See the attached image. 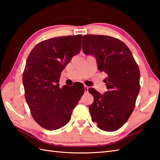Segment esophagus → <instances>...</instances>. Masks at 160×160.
<instances>
[{"label":"esophagus","instance_id":"34e87169","mask_svg":"<svg viewBox=\"0 0 160 160\" xmlns=\"http://www.w3.org/2000/svg\"><path fill=\"white\" fill-rule=\"evenodd\" d=\"M84 91H85L86 93H87L88 91H89V87H88V86H87V85H84Z\"/></svg>","mask_w":160,"mask_h":160}]
</instances>
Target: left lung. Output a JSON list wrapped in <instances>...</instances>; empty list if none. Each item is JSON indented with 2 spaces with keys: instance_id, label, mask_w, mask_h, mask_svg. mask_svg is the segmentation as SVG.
I'll return each mask as SVG.
<instances>
[{
  "instance_id": "8db88e82",
  "label": "left lung",
  "mask_w": 160,
  "mask_h": 160,
  "mask_svg": "<svg viewBox=\"0 0 160 160\" xmlns=\"http://www.w3.org/2000/svg\"><path fill=\"white\" fill-rule=\"evenodd\" d=\"M82 50L96 57L98 70L107 74L108 89L103 95L93 88L89 106L91 120L104 131H115L123 126L133 111L140 92V73L128 47L120 40L102 35H85Z\"/></svg>"
}]
</instances>
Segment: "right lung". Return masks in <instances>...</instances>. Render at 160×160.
Instances as JSON below:
<instances>
[{
    "label": "right lung",
    "instance_id": "1",
    "mask_svg": "<svg viewBox=\"0 0 160 160\" xmlns=\"http://www.w3.org/2000/svg\"><path fill=\"white\" fill-rule=\"evenodd\" d=\"M82 35L56 37L36 45L27 59L22 74L25 100L34 120L47 130H56L69 122L84 91L59 87L61 72L80 53ZM73 87V86H72Z\"/></svg>",
    "mask_w": 160,
    "mask_h": 160
}]
</instances>
